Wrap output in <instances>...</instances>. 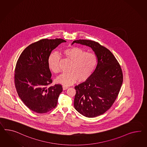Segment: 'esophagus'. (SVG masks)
Listing matches in <instances>:
<instances>
[{"mask_svg": "<svg viewBox=\"0 0 147 147\" xmlns=\"http://www.w3.org/2000/svg\"><path fill=\"white\" fill-rule=\"evenodd\" d=\"M62 87H63V90H67V88H68V87L66 86H63Z\"/></svg>", "mask_w": 147, "mask_h": 147, "instance_id": "obj_1", "label": "esophagus"}]
</instances>
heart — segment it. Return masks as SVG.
I'll list each match as a JSON object with an SVG mask.
<instances>
[{
    "instance_id": "1",
    "label": "heart",
    "mask_w": 147,
    "mask_h": 147,
    "mask_svg": "<svg viewBox=\"0 0 147 147\" xmlns=\"http://www.w3.org/2000/svg\"><path fill=\"white\" fill-rule=\"evenodd\" d=\"M63 54L72 62L69 69V72L59 76L56 79L57 83L65 86L71 85L77 79L79 82L86 80L93 74L98 64V57L95 54L87 52L77 47L64 49ZM60 60V55L57 52L51 53L49 57V69L55 74L61 71Z\"/></svg>"
}]
</instances>
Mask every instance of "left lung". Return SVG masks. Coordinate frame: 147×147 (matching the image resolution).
<instances>
[{"label": "left lung", "instance_id": "left-lung-1", "mask_svg": "<svg viewBox=\"0 0 147 147\" xmlns=\"http://www.w3.org/2000/svg\"><path fill=\"white\" fill-rule=\"evenodd\" d=\"M74 43L90 47L98 57L93 74L75 87L74 107L85 117H96L110 108L119 94L123 80L121 65L113 54L98 42L79 39Z\"/></svg>", "mask_w": 147, "mask_h": 147}]
</instances>
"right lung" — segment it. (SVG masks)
I'll return each mask as SVG.
<instances>
[{"mask_svg":"<svg viewBox=\"0 0 147 147\" xmlns=\"http://www.w3.org/2000/svg\"><path fill=\"white\" fill-rule=\"evenodd\" d=\"M62 39H43L30 44L21 54L15 69V85L19 97L35 113H47L55 108L62 92L60 84L52 83L48 60Z\"/></svg>","mask_w":147,"mask_h":147,"instance_id":"right-lung-1","label":"right lung"}]
</instances>
